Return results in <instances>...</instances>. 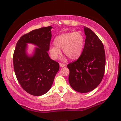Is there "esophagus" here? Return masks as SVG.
Instances as JSON below:
<instances>
[{
	"instance_id": "obj_1",
	"label": "esophagus",
	"mask_w": 121,
	"mask_h": 121,
	"mask_svg": "<svg viewBox=\"0 0 121 121\" xmlns=\"http://www.w3.org/2000/svg\"><path fill=\"white\" fill-rule=\"evenodd\" d=\"M66 65H65V64H63V63H60V67H64V66H65Z\"/></svg>"
}]
</instances>
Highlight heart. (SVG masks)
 Here are the masks:
<instances>
[{
    "label": "heart",
    "mask_w": 121,
    "mask_h": 121,
    "mask_svg": "<svg viewBox=\"0 0 121 121\" xmlns=\"http://www.w3.org/2000/svg\"><path fill=\"white\" fill-rule=\"evenodd\" d=\"M85 43V38L82 33L78 31L67 32L57 36L54 39L53 44L49 48L51 57L53 60L58 59L63 52L71 60H76L81 56Z\"/></svg>",
    "instance_id": "b5f03b06"
}]
</instances>
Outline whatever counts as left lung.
Listing matches in <instances>:
<instances>
[{
  "label": "left lung",
  "instance_id": "8db88e82",
  "mask_svg": "<svg viewBox=\"0 0 121 121\" xmlns=\"http://www.w3.org/2000/svg\"><path fill=\"white\" fill-rule=\"evenodd\" d=\"M84 49L78 60L67 65L69 82L75 91L86 93L95 89L104 78L106 67L104 46L95 33L85 26Z\"/></svg>",
  "mask_w": 121,
  "mask_h": 121
}]
</instances>
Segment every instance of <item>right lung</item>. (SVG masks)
Masks as SVG:
<instances>
[{
	"instance_id": "right-lung-1",
	"label": "right lung",
	"mask_w": 121,
	"mask_h": 121,
	"mask_svg": "<svg viewBox=\"0 0 121 121\" xmlns=\"http://www.w3.org/2000/svg\"><path fill=\"white\" fill-rule=\"evenodd\" d=\"M52 26L32 30L17 42L13 56L14 72L25 91L35 96L46 94L51 88L59 64L51 59L49 50ZM27 43L37 46L32 55L27 52Z\"/></svg>"
}]
</instances>
